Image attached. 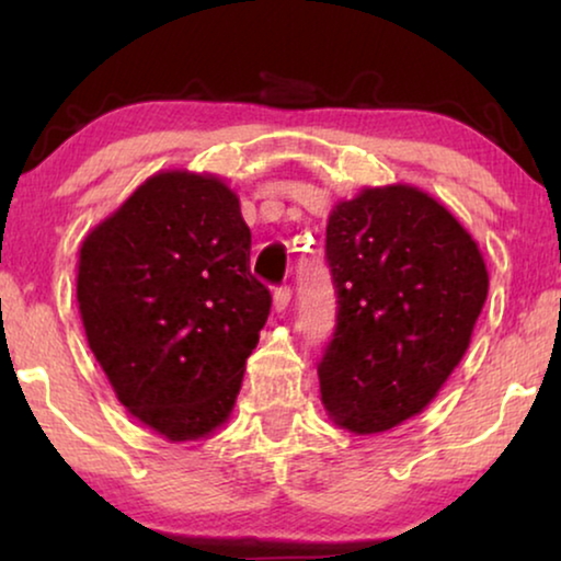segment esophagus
<instances>
[{
	"instance_id": "obj_1",
	"label": "esophagus",
	"mask_w": 561,
	"mask_h": 561,
	"mask_svg": "<svg viewBox=\"0 0 561 561\" xmlns=\"http://www.w3.org/2000/svg\"><path fill=\"white\" fill-rule=\"evenodd\" d=\"M273 304H275V311H286V309H288V304H290V288H288V286L275 288V294H273Z\"/></svg>"
}]
</instances>
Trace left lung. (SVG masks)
<instances>
[{
  "label": "left lung",
  "instance_id": "obj_1",
  "mask_svg": "<svg viewBox=\"0 0 561 561\" xmlns=\"http://www.w3.org/2000/svg\"><path fill=\"white\" fill-rule=\"evenodd\" d=\"M336 294L334 332L319 359L329 416L355 434L419 413L467 352L488 298L478 244L432 196L367 188L327 225Z\"/></svg>",
  "mask_w": 561,
  "mask_h": 561
}]
</instances>
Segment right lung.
Wrapping results in <instances>:
<instances>
[{"label": "right lung", "instance_id": "right-lung-1", "mask_svg": "<svg viewBox=\"0 0 561 561\" xmlns=\"http://www.w3.org/2000/svg\"><path fill=\"white\" fill-rule=\"evenodd\" d=\"M240 202L209 175L145 181L81 244L79 309L114 393L168 439L225 424L271 313Z\"/></svg>", "mask_w": 561, "mask_h": 561}]
</instances>
